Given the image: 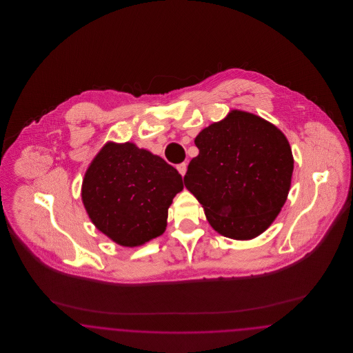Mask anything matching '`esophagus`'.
Instances as JSON below:
<instances>
[{
	"label": "esophagus",
	"instance_id": "obj_1",
	"mask_svg": "<svg viewBox=\"0 0 353 353\" xmlns=\"http://www.w3.org/2000/svg\"><path fill=\"white\" fill-rule=\"evenodd\" d=\"M176 168H177L179 173H180L181 176H184L185 173H186V163H181V164H179Z\"/></svg>",
	"mask_w": 353,
	"mask_h": 353
}]
</instances>
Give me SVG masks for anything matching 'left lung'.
<instances>
[{
  "instance_id": "8db88e82",
  "label": "left lung",
  "mask_w": 353,
  "mask_h": 353,
  "mask_svg": "<svg viewBox=\"0 0 353 353\" xmlns=\"http://www.w3.org/2000/svg\"><path fill=\"white\" fill-rule=\"evenodd\" d=\"M200 153L184 177L219 234L252 239L262 234L283 208L294 170L281 130L250 112L233 110L197 134Z\"/></svg>"
}]
</instances>
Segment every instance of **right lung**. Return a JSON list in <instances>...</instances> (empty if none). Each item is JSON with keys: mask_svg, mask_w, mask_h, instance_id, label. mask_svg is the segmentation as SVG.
I'll use <instances>...</instances> for the list:
<instances>
[{"mask_svg": "<svg viewBox=\"0 0 353 353\" xmlns=\"http://www.w3.org/2000/svg\"><path fill=\"white\" fill-rule=\"evenodd\" d=\"M181 174L134 143H107L85 170L82 201L103 234L134 248L163 234L168 208L181 192Z\"/></svg>", "mask_w": 353, "mask_h": 353, "instance_id": "obj_1", "label": "right lung"}]
</instances>
